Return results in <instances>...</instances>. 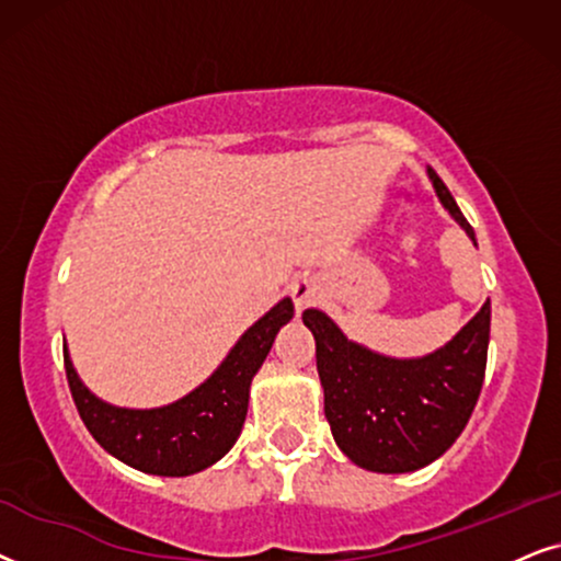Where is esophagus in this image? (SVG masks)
Instances as JSON below:
<instances>
[{
  "instance_id": "34e87169",
  "label": "esophagus",
  "mask_w": 561,
  "mask_h": 561,
  "mask_svg": "<svg viewBox=\"0 0 561 561\" xmlns=\"http://www.w3.org/2000/svg\"><path fill=\"white\" fill-rule=\"evenodd\" d=\"M289 295H293L295 308L302 312L305 308H312V305L323 300V285H320L318 276H300V279H295L293 287H289Z\"/></svg>"
}]
</instances>
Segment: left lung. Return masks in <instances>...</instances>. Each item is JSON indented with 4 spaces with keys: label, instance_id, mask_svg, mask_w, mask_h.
I'll return each mask as SVG.
<instances>
[{
    "label": "left lung",
    "instance_id": "8db88e82",
    "mask_svg": "<svg viewBox=\"0 0 561 561\" xmlns=\"http://www.w3.org/2000/svg\"><path fill=\"white\" fill-rule=\"evenodd\" d=\"M428 176L442 205L474 241L451 192L433 169ZM302 323L316 335L325 417L354 465L382 474L415 472L457 442L484 382L490 300L446 346L417 358H392L348 341L323 310H305Z\"/></svg>",
    "mask_w": 561,
    "mask_h": 561
}]
</instances>
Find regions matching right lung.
Masks as SVG:
<instances>
[{
	"instance_id": "1",
	"label": "right lung",
	"mask_w": 561,
	"mask_h": 561,
	"mask_svg": "<svg viewBox=\"0 0 561 561\" xmlns=\"http://www.w3.org/2000/svg\"><path fill=\"white\" fill-rule=\"evenodd\" d=\"M295 316L289 297L245 331L222 364L197 390L163 408H117L89 392L64 346L71 398L94 442L133 469L161 477H186L213 467L241 436L251 379L264 364L282 325Z\"/></svg>"
}]
</instances>
